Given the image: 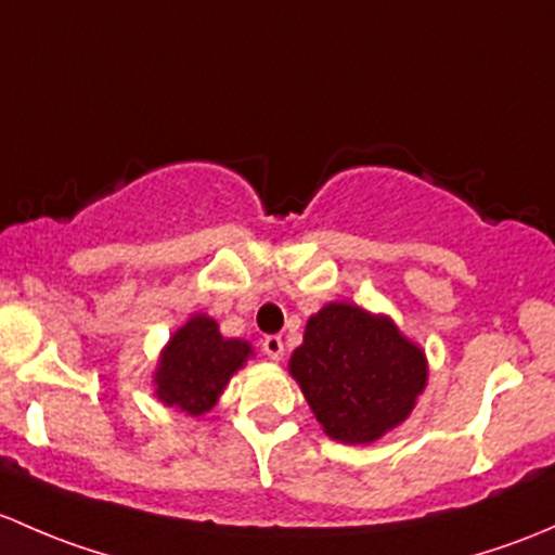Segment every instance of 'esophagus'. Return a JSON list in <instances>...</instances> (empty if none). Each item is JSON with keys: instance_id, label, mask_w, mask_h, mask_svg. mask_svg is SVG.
I'll use <instances>...</instances> for the list:
<instances>
[{"instance_id": "esophagus-1", "label": "esophagus", "mask_w": 555, "mask_h": 555, "mask_svg": "<svg viewBox=\"0 0 555 555\" xmlns=\"http://www.w3.org/2000/svg\"><path fill=\"white\" fill-rule=\"evenodd\" d=\"M261 350H264V356L270 358L272 363H278V361H283V339H280V336H267L264 341H261Z\"/></svg>"}]
</instances>
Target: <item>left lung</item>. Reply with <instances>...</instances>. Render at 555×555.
<instances>
[{
  "label": "left lung",
  "instance_id": "8db88e82",
  "mask_svg": "<svg viewBox=\"0 0 555 555\" xmlns=\"http://www.w3.org/2000/svg\"><path fill=\"white\" fill-rule=\"evenodd\" d=\"M288 371L325 436L374 443L398 427L427 385V358L387 315L331 301L307 320Z\"/></svg>",
  "mask_w": 555,
  "mask_h": 555
}]
</instances>
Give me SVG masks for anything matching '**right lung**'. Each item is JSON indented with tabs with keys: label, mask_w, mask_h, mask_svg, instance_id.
<instances>
[{
	"label": "right lung",
	"mask_w": 555,
	"mask_h": 555,
	"mask_svg": "<svg viewBox=\"0 0 555 555\" xmlns=\"http://www.w3.org/2000/svg\"><path fill=\"white\" fill-rule=\"evenodd\" d=\"M250 356L254 347L248 341L224 339L219 323L199 312L186 320L159 352L154 396L190 416L205 414Z\"/></svg>",
	"instance_id": "right-lung-1"
}]
</instances>
